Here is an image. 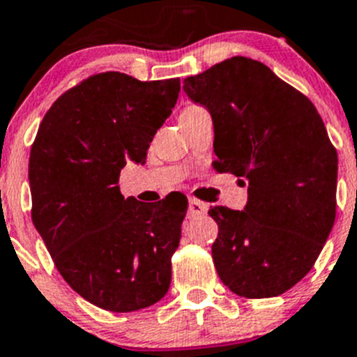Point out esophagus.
I'll list each match as a JSON object with an SVG mask.
<instances>
[{
  "label": "esophagus",
  "instance_id": "1",
  "mask_svg": "<svg viewBox=\"0 0 357 357\" xmlns=\"http://www.w3.org/2000/svg\"><path fill=\"white\" fill-rule=\"evenodd\" d=\"M206 210H208V204L203 203V201L194 199V197L188 199V217H190V219L203 215V213H206Z\"/></svg>",
  "mask_w": 357,
  "mask_h": 357
}]
</instances>
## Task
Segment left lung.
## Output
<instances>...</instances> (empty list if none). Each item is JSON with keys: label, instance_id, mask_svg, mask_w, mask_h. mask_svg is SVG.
<instances>
[{"label": "left lung", "instance_id": "8db88e82", "mask_svg": "<svg viewBox=\"0 0 357 357\" xmlns=\"http://www.w3.org/2000/svg\"><path fill=\"white\" fill-rule=\"evenodd\" d=\"M183 89L212 114L213 169L248 181L246 208L208 210L219 226L217 275L244 298L286 293L311 271L336 219L337 154L324 120L302 91L248 57L188 77Z\"/></svg>", "mask_w": 357, "mask_h": 357}]
</instances>
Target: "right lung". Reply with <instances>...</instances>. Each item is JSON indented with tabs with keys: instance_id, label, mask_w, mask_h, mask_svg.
Here are the masks:
<instances>
[{
	"instance_id": "right-lung-1",
	"label": "right lung",
	"mask_w": 357,
	"mask_h": 357,
	"mask_svg": "<svg viewBox=\"0 0 357 357\" xmlns=\"http://www.w3.org/2000/svg\"><path fill=\"white\" fill-rule=\"evenodd\" d=\"M179 88V79L89 75L52 104L32 144L33 226L68 286L105 311H138L169 291L187 197L123 199L119 178L127 161L144 163Z\"/></svg>"
}]
</instances>
